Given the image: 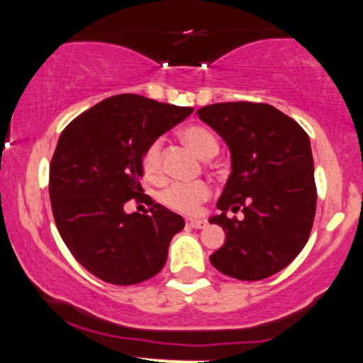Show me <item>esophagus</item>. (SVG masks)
Returning a JSON list of instances; mask_svg holds the SVG:
<instances>
[{
	"label": "esophagus",
	"mask_w": 363,
	"mask_h": 363,
	"mask_svg": "<svg viewBox=\"0 0 363 363\" xmlns=\"http://www.w3.org/2000/svg\"><path fill=\"white\" fill-rule=\"evenodd\" d=\"M187 225L193 228H205L206 227V222L205 220H199V218H189L187 220Z\"/></svg>",
	"instance_id": "1"
}]
</instances>
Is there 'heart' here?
I'll list each match as a JSON object with an SVG mask.
<instances>
[{
	"mask_svg": "<svg viewBox=\"0 0 363 363\" xmlns=\"http://www.w3.org/2000/svg\"><path fill=\"white\" fill-rule=\"evenodd\" d=\"M182 140L201 158H211L218 152V141L210 129L199 124H191L181 131ZM143 169L150 179L162 176V140L157 138L143 153ZM162 205L179 213H194L203 201L210 198V186L206 182H174L162 191Z\"/></svg>",
	"mask_w": 363,
	"mask_h": 363,
	"instance_id": "heart-1",
	"label": "heart"
}]
</instances>
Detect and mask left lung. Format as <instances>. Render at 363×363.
I'll return each instance as SVG.
<instances>
[{
  "mask_svg": "<svg viewBox=\"0 0 363 363\" xmlns=\"http://www.w3.org/2000/svg\"><path fill=\"white\" fill-rule=\"evenodd\" d=\"M199 119L230 148L232 172L210 223L227 239L210 256L220 273L256 281L297 257L314 223L318 191L311 141L301 124L261 102H222L198 111ZM242 209L245 218L226 211Z\"/></svg>",
  "mask_w": 363,
  "mask_h": 363,
  "instance_id": "8db88e82",
  "label": "left lung"
}]
</instances>
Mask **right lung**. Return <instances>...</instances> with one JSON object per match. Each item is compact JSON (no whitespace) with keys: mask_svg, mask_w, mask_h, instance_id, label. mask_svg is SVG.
Returning <instances> with one entry per match:
<instances>
[{"mask_svg":"<svg viewBox=\"0 0 363 363\" xmlns=\"http://www.w3.org/2000/svg\"><path fill=\"white\" fill-rule=\"evenodd\" d=\"M193 111L123 94L62 129L49 169V198L61 239L86 272L112 285H135L164 268L184 220L145 196L143 153ZM140 197L149 215L128 216L123 205Z\"/></svg>","mask_w":363,"mask_h":363,"instance_id":"obj_1","label":"right lung"}]
</instances>
